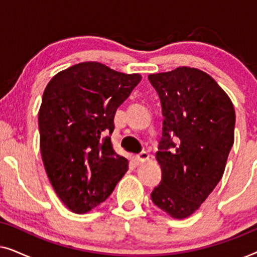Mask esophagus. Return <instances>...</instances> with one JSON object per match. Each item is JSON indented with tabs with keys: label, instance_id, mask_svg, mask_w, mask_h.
Here are the masks:
<instances>
[{
	"label": "esophagus",
	"instance_id": "1",
	"mask_svg": "<svg viewBox=\"0 0 257 257\" xmlns=\"http://www.w3.org/2000/svg\"><path fill=\"white\" fill-rule=\"evenodd\" d=\"M149 159H150V154L147 152H142L136 157V161H137V164H138V165H142L144 163H146V161Z\"/></svg>",
	"mask_w": 257,
	"mask_h": 257
}]
</instances>
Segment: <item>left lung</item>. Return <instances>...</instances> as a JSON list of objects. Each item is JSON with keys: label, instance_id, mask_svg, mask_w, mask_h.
I'll use <instances>...</instances> for the list:
<instances>
[{"label": "left lung", "instance_id": "left-lung-1", "mask_svg": "<svg viewBox=\"0 0 257 257\" xmlns=\"http://www.w3.org/2000/svg\"><path fill=\"white\" fill-rule=\"evenodd\" d=\"M149 79L159 93L164 115L161 151L156 153L163 180L151 198L173 219H186L222 178L234 144V105L202 70L179 66L151 73ZM171 147L176 149L172 153Z\"/></svg>", "mask_w": 257, "mask_h": 257}]
</instances>
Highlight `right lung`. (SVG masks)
<instances>
[{"label": "right lung", "mask_w": 257, "mask_h": 257, "mask_svg": "<svg viewBox=\"0 0 257 257\" xmlns=\"http://www.w3.org/2000/svg\"><path fill=\"white\" fill-rule=\"evenodd\" d=\"M140 80L139 73L83 62L59 71L45 87L38 111L42 160L71 212L96 208L127 172L128 160L105 133L113 132L115 111Z\"/></svg>", "instance_id": "obj_1"}]
</instances>
